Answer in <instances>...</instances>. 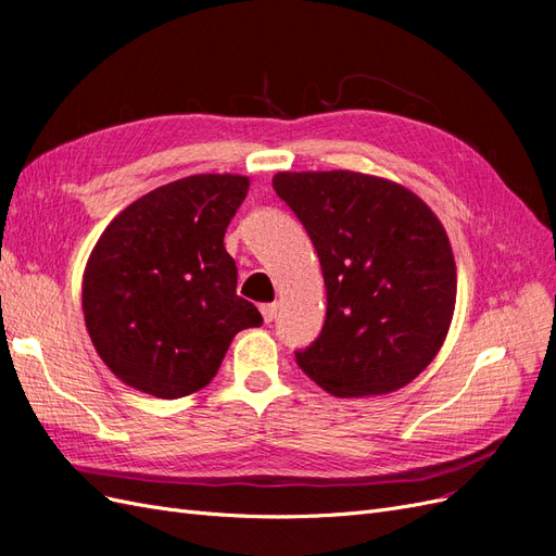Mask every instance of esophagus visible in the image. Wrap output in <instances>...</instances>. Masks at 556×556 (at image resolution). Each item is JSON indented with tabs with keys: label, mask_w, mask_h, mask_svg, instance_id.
I'll list each match as a JSON object with an SVG mask.
<instances>
[{
	"label": "esophagus",
	"mask_w": 556,
	"mask_h": 556,
	"mask_svg": "<svg viewBox=\"0 0 556 556\" xmlns=\"http://www.w3.org/2000/svg\"><path fill=\"white\" fill-rule=\"evenodd\" d=\"M260 311H262V317H264L266 325L274 323L276 315H278V306H276V304H264Z\"/></svg>",
	"instance_id": "1"
}]
</instances>
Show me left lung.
Masks as SVG:
<instances>
[{
  "label": "left lung",
  "instance_id": "left-lung-1",
  "mask_svg": "<svg viewBox=\"0 0 556 556\" xmlns=\"http://www.w3.org/2000/svg\"><path fill=\"white\" fill-rule=\"evenodd\" d=\"M276 194L323 266V333L296 364L325 392L390 394L439 355L457 304L443 223L403 185L359 172H278Z\"/></svg>",
  "mask_w": 556,
  "mask_h": 556
}]
</instances>
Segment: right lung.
Wrapping results in <instances>:
<instances>
[{"label": "right lung", "instance_id": "obj_1", "mask_svg": "<svg viewBox=\"0 0 556 556\" xmlns=\"http://www.w3.org/2000/svg\"><path fill=\"white\" fill-rule=\"evenodd\" d=\"M250 178L197 174L117 213L83 271V315L97 355L143 394L180 399L215 378L233 336L262 315L237 294L227 225Z\"/></svg>", "mask_w": 556, "mask_h": 556}]
</instances>
